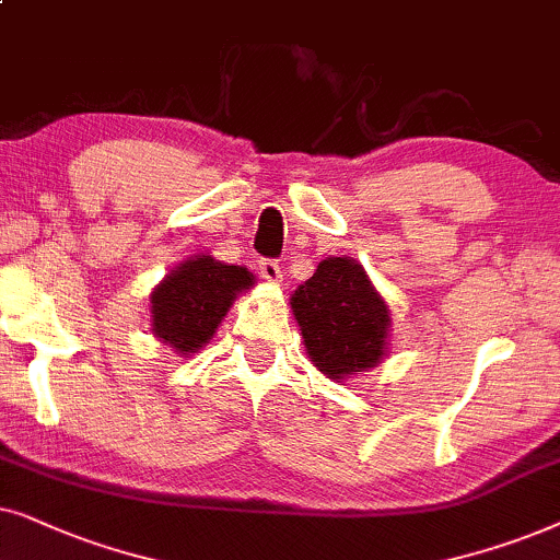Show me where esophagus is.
Segmentation results:
<instances>
[{
    "label": "esophagus",
    "instance_id": "esophagus-1",
    "mask_svg": "<svg viewBox=\"0 0 560 560\" xmlns=\"http://www.w3.org/2000/svg\"><path fill=\"white\" fill-rule=\"evenodd\" d=\"M258 273L264 276L266 281H271V284H279V281H281V268H279V264H276V260H268V258L258 260Z\"/></svg>",
    "mask_w": 560,
    "mask_h": 560
}]
</instances>
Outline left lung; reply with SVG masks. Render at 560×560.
Returning a JSON list of instances; mask_svg holds the SVG:
<instances>
[{
    "instance_id": "obj_1",
    "label": "left lung",
    "mask_w": 560,
    "mask_h": 560,
    "mask_svg": "<svg viewBox=\"0 0 560 560\" xmlns=\"http://www.w3.org/2000/svg\"><path fill=\"white\" fill-rule=\"evenodd\" d=\"M289 304L307 358L332 382L376 369L389 353L392 310L355 258L319 260Z\"/></svg>"
}]
</instances>
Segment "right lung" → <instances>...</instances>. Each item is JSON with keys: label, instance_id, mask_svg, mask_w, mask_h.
I'll return each instance as SVG.
<instances>
[{"label": "right lung", "instance_id": "obj_1", "mask_svg": "<svg viewBox=\"0 0 560 560\" xmlns=\"http://www.w3.org/2000/svg\"><path fill=\"white\" fill-rule=\"evenodd\" d=\"M256 284L245 266L197 253L168 271L151 296V332L176 355L199 353L214 338L237 296Z\"/></svg>", "mask_w": 560, "mask_h": 560}]
</instances>
